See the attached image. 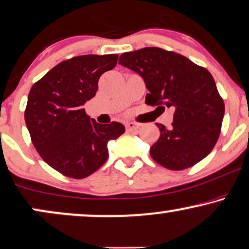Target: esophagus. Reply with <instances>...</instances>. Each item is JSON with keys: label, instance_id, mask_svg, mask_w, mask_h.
<instances>
[{"label": "esophagus", "instance_id": "1", "mask_svg": "<svg viewBox=\"0 0 249 249\" xmlns=\"http://www.w3.org/2000/svg\"><path fill=\"white\" fill-rule=\"evenodd\" d=\"M125 126H126V130H128V131H134V130H138V128L140 127V124L139 123H135V122H127Z\"/></svg>", "mask_w": 249, "mask_h": 249}]
</instances>
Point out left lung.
Instances as JSON below:
<instances>
[{
	"label": "left lung",
	"instance_id": "1",
	"mask_svg": "<svg viewBox=\"0 0 249 249\" xmlns=\"http://www.w3.org/2000/svg\"><path fill=\"white\" fill-rule=\"evenodd\" d=\"M119 64L144 79L149 90L146 105L175 109L171 127L156 123L161 135L150 147L154 161L166 169L184 170L212 152L221 134L225 107L206 68L157 47L124 53Z\"/></svg>",
	"mask_w": 249,
	"mask_h": 249
}]
</instances>
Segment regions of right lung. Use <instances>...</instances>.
<instances>
[{"label":"right lung","mask_w":249,"mask_h":249,"mask_svg":"<svg viewBox=\"0 0 249 249\" xmlns=\"http://www.w3.org/2000/svg\"><path fill=\"white\" fill-rule=\"evenodd\" d=\"M118 55H83L58 63L28 94L25 123L41 159L65 177L86 178L105 164L108 142L124 125L99 124L85 112L100 77L112 70Z\"/></svg>","instance_id":"obj_1"}]
</instances>
